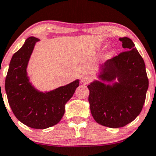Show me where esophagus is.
<instances>
[{"mask_svg": "<svg viewBox=\"0 0 156 156\" xmlns=\"http://www.w3.org/2000/svg\"><path fill=\"white\" fill-rule=\"evenodd\" d=\"M91 80V78L89 76H84L81 78V82L84 84L89 83Z\"/></svg>", "mask_w": 156, "mask_h": 156, "instance_id": "obj_1", "label": "esophagus"}]
</instances>
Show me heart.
Wrapping results in <instances>:
<instances>
[{"label":"heart","mask_w":156,"mask_h":156,"mask_svg":"<svg viewBox=\"0 0 156 156\" xmlns=\"http://www.w3.org/2000/svg\"><path fill=\"white\" fill-rule=\"evenodd\" d=\"M113 54H114L113 51H110L107 53V54H106V57H107V58H110V57H112V55H113Z\"/></svg>","instance_id":"b5f03b06"}]
</instances>
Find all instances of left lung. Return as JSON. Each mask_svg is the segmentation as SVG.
I'll return each instance as SVG.
<instances>
[{"label": "left lung", "mask_w": 156, "mask_h": 156, "mask_svg": "<svg viewBox=\"0 0 156 156\" xmlns=\"http://www.w3.org/2000/svg\"><path fill=\"white\" fill-rule=\"evenodd\" d=\"M119 41L126 51L100 65L101 81L95 80L87 86L94 119L110 128L124 126L140 115L149 84L144 62L133 41L127 37ZM116 78L118 82H113Z\"/></svg>", "instance_id": "left-lung-1"}]
</instances>
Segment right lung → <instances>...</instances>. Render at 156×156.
<instances>
[{"mask_svg":"<svg viewBox=\"0 0 156 156\" xmlns=\"http://www.w3.org/2000/svg\"><path fill=\"white\" fill-rule=\"evenodd\" d=\"M40 41L30 37L11 59L5 81L9 104L19 121L33 129H44L57 124L65 106L73 96L79 80L50 91L42 92L30 82L27 67L35 45Z\"/></svg>","mask_w":156,"mask_h":156,"instance_id":"1","label":"right lung"}]
</instances>
